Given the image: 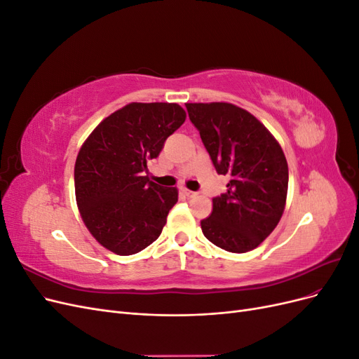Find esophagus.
<instances>
[{"instance_id":"esophagus-1","label":"esophagus","mask_w":359,"mask_h":359,"mask_svg":"<svg viewBox=\"0 0 359 359\" xmlns=\"http://www.w3.org/2000/svg\"><path fill=\"white\" fill-rule=\"evenodd\" d=\"M182 191H184V194H186L187 198H196L198 196L196 191H191V190H187V189H184Z\"/></svg>"}]
</instances>
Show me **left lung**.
Segmentation results:
<instances>
[{
    "instance_id": "obj_1",
    "label": "left lung",
    "mask_w": 359,
    "mask_h": 359,
    "mask_svg": "<svg viewBox=\"0 0 359 359\" xmlns=\"http://www.w3.org/2000/svg\"><path fill=\"white\" fill-rule=\"evenodd\" d=\"M226 193L212 199L201 222L214 245L231 253L256 248L276 229L285 211L289 170L283 149L266 127L232 103H186Z\"/></svg>"
}]
</instances>
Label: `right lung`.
Here are the masks:
<instances>
[{"instance_id": "obj_1", "label": "right lung", "mask_w": 359, "mask_h": 359, "mask_svg": "<svg viewBox=\"0 0 359 359\" xmlns=\"http://www.w3.org/2000/svg\"><path fill=\"white\" fill-rule=\"evenodd\" d=\"M184 121L186 111L177 103H130L104 118L81 147L76 203L91 235L112 253H139L160 236L178 190L149 181L147 163Z\"/></svg>"}]
</instances>
